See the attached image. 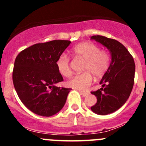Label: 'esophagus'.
<instances>
[{"instance_id": "esophagus-1", "label": "esophagus", "mask_w": 146, "mask_h": 146, "mask_svg": "<svg viewBox=\"0 0 146 146\" xmlns=\"http://www.w3.org/2000/svg\"><path fill=\"white\" fill-rule=\"evenodd\" d=\"M80 93L81 95H82V96L83 97H86V96H88L89 94L88 92H82V91H80Z\"/></svg>"}]
</instances>
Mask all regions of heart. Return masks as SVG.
<instances>
[{"instance_id": "b5f03b06", "label": "heart", "mask_w": 146, "mask_h": 146, "mask_svg": "<svg viewBox=\"0 0 146 146\" xmlns=\"http://www.w3.org/2000/svg\"><path fill=\"white\" fill-rule=\"evenodd\" d=\"M74 57L84 60L82 71L67 82V86L81 91H86L92 84L93 77H102L106 73L110 65V55L108 51L101 50L99 46L91 42H82L72 49ZM56 67L62 76L69 77L72 75L70 60L66 54L60 55L56 60Z\"/></svg>"}]
</instances>
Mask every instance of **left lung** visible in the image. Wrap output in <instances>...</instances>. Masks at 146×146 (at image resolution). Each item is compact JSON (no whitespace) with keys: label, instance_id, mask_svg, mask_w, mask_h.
<instances>
[{"label":"left lung","instance_id":"1","mask_svg":"<svg viewBox=\"0 0 146 146\" xmlns=\"http://www.w3.org/2000/svg\"><path fill=\"white\" fill-rule=\"evenodd\" d=\"M91 38L104 45L111 54L109 69L99 82L102 88L91 92L97 99L91 110L105 115L118 110L129 97L134 86L135 64L127 49L117 40L99 35Z\"/></svg>","mask_w":146,"mask_h":146}]
</instances>
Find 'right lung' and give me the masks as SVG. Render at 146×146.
Masks as SVG:
<instances>
[{
  "mask_svg": "<svg viewBox=\"0 0 146 146\" xmlns=\"http://www.w3.org/2000/svg\"><path fill=\"white\" fill-rule=\"evenodd\" d=\"M68 40H53L33 44L18 54L12 79L18 96L35 114L52 116L64 108L70 88L55 86L64 81L56 60L70 44Z\"/></svg>",
  "mask_w": 146,
  "mask_h": 146,
  "instance_id": "add662e5",
  "label": "right lung"
}]
</instances>
